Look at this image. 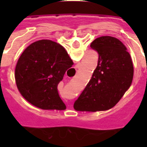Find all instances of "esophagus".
<instances>
[{"instance_id": "1", "label": "esophagus", "mask_w": 147, "mask_h": 147, "mask_svg": "<svg viewBox=\"0 0 147 147\" xmlns=\"http://www.w3.org/2000/svg\"><path fill=\"white\" fill-rule=\"evenodd\" d=\"M78 67H79V66H78V65H76L75 68L70 69V71H71V77H73V76H75V75H76V71H77V69H78Z\"/></svg>"}]
</instances>
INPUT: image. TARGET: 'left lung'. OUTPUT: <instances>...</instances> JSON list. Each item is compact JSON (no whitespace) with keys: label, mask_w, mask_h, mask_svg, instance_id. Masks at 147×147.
Returning <instances> with one entry per match:
<instances>
[{"label":"left lung","mask_w":147,"mask_h":147,"mask_svg":"<svg viewBox=\"0 0 147 147\" xmlns=\"http://www.w3.org/2000/svg\"><path fill=\"white\" fill-rule=\"evenodd\" d=\"M98 54L96 69L74 103L78 111H106L115 106L132 83L134 66L130 53L117 38L105 36L91 43Z\"/></svg>","instance_id":"left-lung-1"}]
</instances>
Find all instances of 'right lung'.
Segmentation results:
<instances>
[{
  "label": "right lung",
  "instance_id": "1",
  "mask_svg": "<svg viewBox=\"0 0 147 147\" xmlns=\"http://www.w3.org/2000/svg\"><path fill=\"white\" fill-rule=\"evenodd\" d=\"M73 62L57 42L41 40L30 44L19 58L15 69L17 88L27 101L43 110L66 108L58 85Z\"/></svg>",
  "mask_w": 147,
  "mask_h": 147
}]
</instances>
